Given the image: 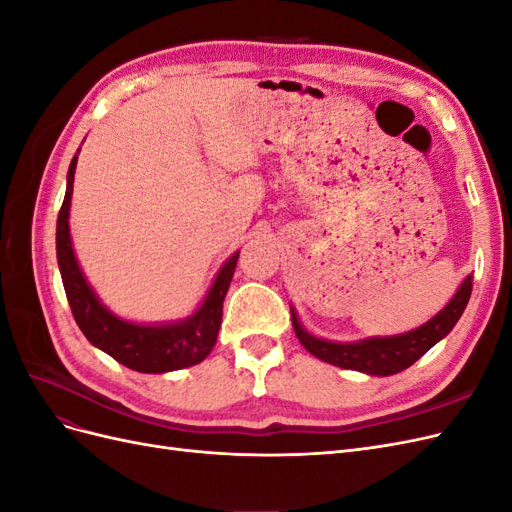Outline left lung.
Listing matches in <instances>:
<instances>
[{
    "mask_svg": "<svg viewBox=\"0 0 512 512\" xmlns=\"http://www.w3.org/2000/svg\"><path fill=\"white\" fill-rule=\"evenodd\" d=\"M472 294V275H468L463 284L459 286L455 297L448 301V305L442 309L438 316H433L423 327H418L410 333L395 335V337H371L363 339V342L352 344H335L324 342L314 335H309L297 320L294 309L292 314V327L297 333L299 342L305 346L307 352L318 356L320 361L331 363L344 369L363 371L369 376H393L399 371L408 369L412 363H416L421 356L436 346L442 337L451 333V329L461 318L463 309H466Z\"/></svg>",
    "mask_w": 512,
    "mask_h": 512,
    "instance_id": "1",
    "label": "left lung"
}]
</instances>
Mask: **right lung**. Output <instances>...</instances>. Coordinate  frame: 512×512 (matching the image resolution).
I'll use <instances>...</instances> for the list:
<instances>
[{
	"mask_svg": "<svg viewBox=\"0 0 512 512\" xmlns=\"http://www.w3.org/2000/svg\"><path fill=\"white\" fill-rule=\"evenodd\" d=\"M76 160H79V156H74L70 162L68 188L57 215V262L72 316L79 329L96 348L111 354L121 365L143 371V374H164V371L183 369L205 361V356L215 346V339H218L222 303L232 273H235L239 252L224 262L220 273L215 275V282L209 288L203 305L188 320L177 324H156V327H147V324L143 327V324L119 320L108 312L98 301L94 290L89 288L72 250L68 218Z\"/></svg>",
	"mask_w": 512,
	"mask_h": 512,
	"instance_id": "1",
	"label": "right lung"
}]
</instances>
